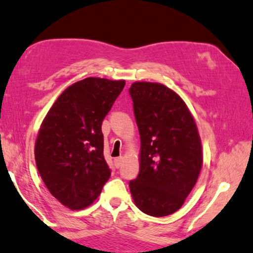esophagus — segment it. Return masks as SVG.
I'll use <instances>...</instances> for the list:
<instances>
[{"mask_svg":"<svg viewBox=\"0 0 253 253\" xmlns=\"http://www.w3.org/2000/svg\"><path fill=\"white\" fill-rule=\"evenodd\" d=\"M122 162H123V158H122V157L115 158V159H114V166H115V168H118V169H119V168L121 167Z\"/></svg>","mask_w":253,"mask_h":253,"instance_id":"34e87169","label":"esophagus"}]
</instances>
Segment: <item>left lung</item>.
<instances>
[{
    "instance_id": "obj_1",
    "label": "left lung",
    "mask_w": 253,
    "mask_h": 253,
    "mask_svg": "<svg viewBox=\"0 0 253 253\" xmlns=\"http://www.w3.org/2000/svg\"><path fill=\"white\" fill-rule=\"evenodd\" d=\"M141 140L140 172L129 187L135 206L152 216L178 211L202 166L201 140L184 101L160 83L129 88Z\"/></svg>"
}]
</instances>
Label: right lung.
Here are the masks:
<instances>
[{
	"instance_id": "obj_1",
	"label": "right lung",
	"mask_w": 253,
	"mask_h": 253,
	"mask_svg": "<svg viewBox=\"0 0 253 253\" xmlns=\"http://www.w3.org/2000/svg\"><path fill=\"white\" fill-rule=\"evenodd\" d=\"M126 81L86 78L57 97L40 127L35 161L56 200L81 210L99 197L111 175L103 156L102 121Z\"/></svg>"
}]
</instances>
